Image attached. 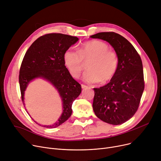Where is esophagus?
I'll list each match as a JSON object with an SVG mask.
<instances>
[{
    "instance_id": "obj_1",
    "label": "esophagus",
    "mask_w": 161,
    "mask_h": 161,
    "mask_svg": "<svg viewBox=\"0 0 161 161\" xmlns=\"http://www.w3.org/2000/svg\"><path fill=\"white\" fill-rule=\"evenodd\" d=\"M87 87V86L83 85V84H81V88H82V89H86Z\"/></svg>"
}]
</instances>
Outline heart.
Here are the masks:
<instances>
[{"label": "heart", "mask_w": 161, "mask_h": 161, "mask_svg": "<svg viewBox=\"0 0 161 161\" xmlns=\"http://www.w3.org/2000/svg\"><path fill=\"white\" fill-rule=\"evenodd\" d=\"M109 48L104 42L87 41L80 46L79 51L73 47L66 51L63 55L64 64L72 77L78 78L85 67L84 62L89 61L83 80L89 83L100 81L106 83L114 78L119 66L117 53Z\"/></svg>", "instance_id": "b5f03b06"}]
</instances>
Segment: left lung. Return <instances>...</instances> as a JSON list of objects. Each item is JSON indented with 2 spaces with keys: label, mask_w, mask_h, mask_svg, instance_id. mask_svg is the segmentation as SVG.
Segmentation results:
<instances>
[{
  "label": "left lung",
  "mask_w": 161,
  "mask_h": 161,
  "mask_svg": "<svg viewBox=\"0 0 161 161\" xmlns=\"http://www.w3.org/2000/svg\"><path fill=\"white\" fill-rule=\"evenodd\" d=\"M90 37L107 41L119 58L114 78L106 86L94 88V112L107 123L115 125L124 123L138 110L144 90L142 59L134 46L119 34L104 32Z\"/></svg>",
  "instance_id": "left-lung-1"
}]
</instances>
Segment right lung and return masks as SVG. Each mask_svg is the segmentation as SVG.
<instances>
[{
    "mask_svg": "<svg viewBox=\"0 0 161 161\" xmlns=\"http://www.w3.org/2000/svg\"><path fill=\"white\" fill-rule=\"evenodd\" d=\"M78 40L76 36L61 33L46 34L33 42L23 57L19 75L23 105L24 92L29 83L36 78L52 83L62 98L61 116L55 124L44 127H57L69 119L72 112V104L81 92V85L72 77L63 59L64 52Z\"/></svg>",
    "mask_w": 161,
    "mask_h": 161,
    "instance_id": "1",
    "label": "right lung"
}]
</instances>
